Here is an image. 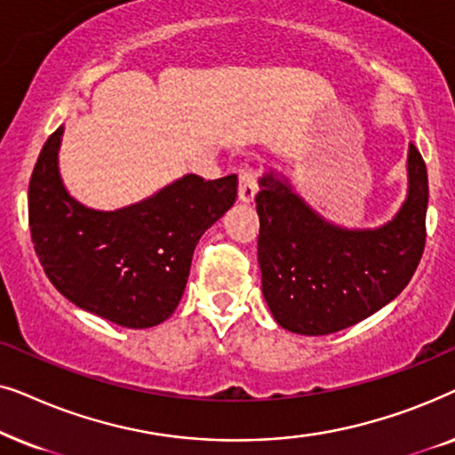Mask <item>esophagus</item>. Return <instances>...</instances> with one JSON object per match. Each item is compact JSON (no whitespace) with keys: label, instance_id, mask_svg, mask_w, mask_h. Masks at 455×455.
<instances>
[{"label":"esophagus","instance_id":"1","mask_svg":"<svg viewBox=\"0 0 455 455\" xmlns=\"http://www.w3.org/2000/svg\"><path fill=\"white\" fill-rule=\"evenodd\" d=\"M240 178V186H238V195H240V201L242 203H252L254 201V195H257L259 190V173L254 167L251 165H244L238 173Z\"/></svg>","mask_w":455,"mask_h":455}]
</instances>
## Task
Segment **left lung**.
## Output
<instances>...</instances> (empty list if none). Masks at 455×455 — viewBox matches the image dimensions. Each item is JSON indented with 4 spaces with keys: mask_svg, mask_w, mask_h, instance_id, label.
Returning <instances> with one entry per match:
<instances>
[{
    "mask_svg": "<svg viewBox=\"0 0 455 455\" xmlns=\"http://www.w3.org/2000/svg\"><path fill=\"white\" fill-rule=\"evenodd\" d=\"M410 190L394 221L347 232L313 213L267 173L257 195L263 296L283 329L329 335L394 300L412 279L427 242V165L412 142Z\"/></svg>",
    "mask_w": 455,
    "mask_h": 455,
    "instance_id": "1",
    "label": "left lung"
}]
</instances>
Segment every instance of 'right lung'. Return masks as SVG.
I'll use <instances>...</instances> for the list:
<instances>
[{
    "label": "right lung",
    "mask_w": 455,
    "mask_h": 455,
    "mask_svg": "<svg viewBox=\"0 0 455 455\" xmlns=\"http://www.w3.org/2000/svg\"><path fill=\"white\" fill-rule=\"evenodd\" d=\"M61 132L43 145L28 184L30 238L45 275L68 300L116 325H159L184 294L196 242L234 204L238 176L188 173L147 201L103 213L61 184Z\"/></svg>",
    "instance_id": "obj_1"
}]
</instances>
